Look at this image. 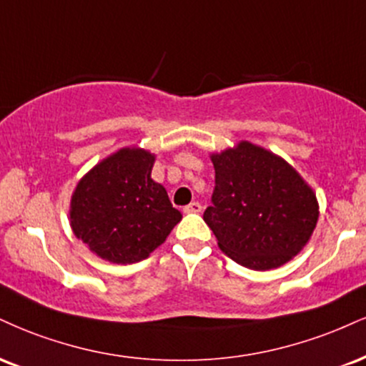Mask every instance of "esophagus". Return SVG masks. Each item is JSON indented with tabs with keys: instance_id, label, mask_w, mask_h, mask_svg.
<instances>
[{
	"instance_id": "obj_1",
	"label": "esophagus",
	"mask_w": 366,
	"mask_h": 366,
	"mask_svg": "<svg viewBox=\"0 0 366 366\" xmlns=\"http://www.w3.org/2000/svg\"><path fill=\"white\" fill-rule=\"evenodd\" d=\"M202 206L199 204V202H191V204H187L186 208H184V213H201Z\"/></svg>"
}]
</instances>
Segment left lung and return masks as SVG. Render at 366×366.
I'll return each instance as SVG.
<instances>
[{
	"label": "left lung",
	"instance_id": "8db88e82",
	"mask_svg": "<svg viewBox=\"0 0 366 366\" xmlns=\"http://www.w3.org/2000/svg\"><path fill=\"white\" fill-rule=\"evenodd\" d=\"M214 192L204 222L223 254L254 271L274 269L309 244L319 201L285 158L250 141L211 153Z\"/></svg>",
	"mask_w": 366,
	"mask_h": 366
}]
</instances>
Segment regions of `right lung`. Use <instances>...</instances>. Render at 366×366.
Instances as JSON below:
<instances>
[{
    "label": "right lung",
    "instance_id": "add662e5",
    "mask_svg": "<svg viewBox=\"0 0 366 366\" xmlns=\"http://www.w3.org/2000/svg\"><path fill=\"white\" fill-rule=\"evenodd\" d=\"M155 158L139 147L121 148L78 180L69 225L76 239L104 261H143L182 219L165 187L152 179Z\"/></svg>",
    "mask_w": 366,
    "mask_h": 366
}]
</instances>
